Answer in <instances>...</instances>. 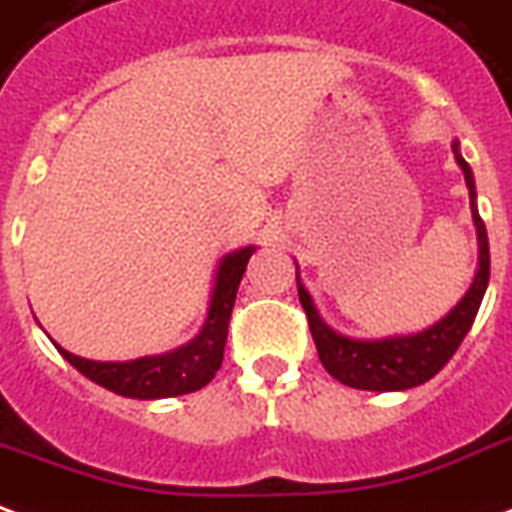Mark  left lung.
Instances as JSON below:
<instances>
[{
    "label": "left lung",
    "instance_id": "left-lung-1",
    "mask_svg": "<svg viewBox=\"0 0 512 512\" xmlns=\"http://www.w3.org/2000/svg\"><path fill=\"white\" fill-rule=\"evenodd\" d=\"M456 162L464 170V179L469 187V206H472V219L478 227V274L472 279V285L464 293V298L450 309L439 323H434L426 331L415 336H391V339H347L342 333L323 323V317L314 309L312 298L304 287L298 285V298L304 306L309 331L317 344V355L323 361L325 372L333 380L344 382L358 391H407L415 385H423L453 358L458 344L464 342L475 317H478L480 301L486 295L488 274H491V255H488V233L483 219L475 206V179L472 170L458 154V143H453Z\"/></svg>",
    "mask_w": 512,
    "mask_h": 512
}]
</instances>
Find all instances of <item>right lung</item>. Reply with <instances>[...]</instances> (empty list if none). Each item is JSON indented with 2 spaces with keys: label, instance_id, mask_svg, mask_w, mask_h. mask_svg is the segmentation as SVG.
Listing matches in <instances>:
<instances>
[{
  "label": "right lung",
  "instance_id": "obj_1",
  "mask_svg": "<svg viewBox=\"0 0 512 512\" xmlns=\"http://www.w3.org/2000/svg\"><path fill=\"white\" fill-rule=\"evenodd\" d=\"M252 252H255V246H244V249H236V252L222 257L214 293H211V304H208L206 323H203L198 336L192 342L181 344L179 350L124 363L86 361V358H78L62 347H59V352L73 363L78 372L86 374L89 380L102 385V388L119 393V396L168 399V396L200 391L203 385L214 380V374L219 372L222 358H225L227 325H230L238 285H241V276H244Z\"/></svg>",
  "mask_w": 512,
  "mask_h": 512
}]
</instances>
